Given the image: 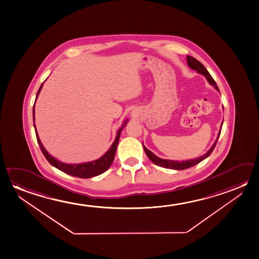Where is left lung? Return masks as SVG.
<instances>
[{
  "label": "left lung",
  "mask_w": 259,
  "mask_h": 259,
  "mask_svg": "<svg viewBox=\"0 0 259 259\" xmlns=\"http://www.w3.org/2000/svg\"><path fill=\"white\" fill-rule=\"evenodd\" d=\"M186 59H187V64H188V66H189L190 68L195 70L198 74L204 75V77L207 79V81H208L209 84L213 85L214 88H215L216 90H219V88H218L217 84H216V82L214 81V79L211 77V75L209 74L208 70L206 69L205 66H203L201 62L198 61L197 59H195V58L191 57V56H187ZM222 124H223V120H222V125H221V128H220L219 133H218L217 138H216V140L214 141V143L212 144V146L210 147V148H209V150H208L205 154H203L201 156H199L197 158L185 161L163 159V158H160V157L156 156L154 153L151 152L149 149H148V148L144 146L143 144L144 150H145V152L147 154V156H148V158L152 161L154 164L158 165V166L164 167V168L175 169V170H184V169L189 168V167H192V166L195 165V164H199L201 161L204 160V159L207 158V157L211 154V152L213 151L214 148H215V146H216V144H217L218 140H219V137L221 135Z\"/></svg>",
  "instance_id": "8db88e82"
}]
</instances>
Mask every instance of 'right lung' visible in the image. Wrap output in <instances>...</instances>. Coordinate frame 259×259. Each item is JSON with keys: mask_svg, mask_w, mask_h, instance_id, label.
Wrapping results in <instances>:
<instances>
[{"mask_svg": "<svg viewBox=\"0 0 259 259\" xmlns=\"http://www.w3.org/2000/svg\"><path fill=\"white\" fill-rule=\"evenodd\" d=\"M43 83L37 91L36 100H37V96L41 91ZM33 121H34V127H35V132H36V136H37V143L40 147L43 155L45 156L47 160L49 161L50 164L55 166L56 168L59 169L62 172H66V174L70 175L72 177H79V178H91V177H97L99 175L103 174V172L110 168L112 162L114 160L116 149H117V146L119 144V136H120L121 131L123 130L125 126H126V124L127 123L128 119H127L124 120L122 126L119 127V131L116 134L115 140L113 141V143L111 145V148H109L103 156H101L100 158L96 159V160L81 163V164H66V163H63L61 161L58 160L57 158H55L54 156H51L50 153L47 151V149L44 148L43 144L39 140V137L37 135V130H36V125H35V104L33 107Z\"/></svg>", "mask_w": 259, "mask_h": 259, "instance_id": "obj_1", "label": "right lung"}]
</instances>
